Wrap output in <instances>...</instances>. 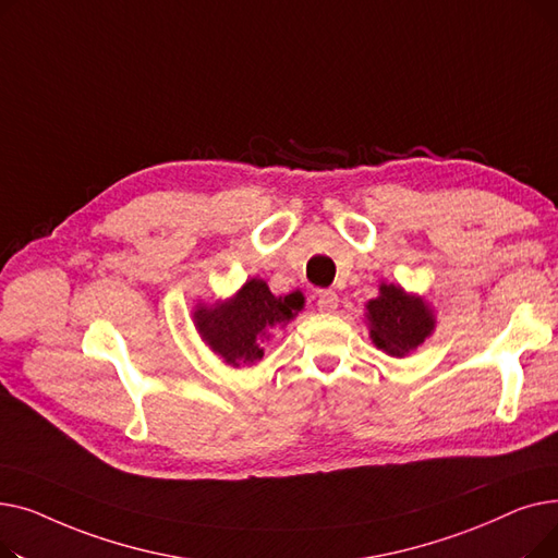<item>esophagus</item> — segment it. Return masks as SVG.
<instances>
[{"label": "esophagus", "instance_id": "obj_1", "mask_svg": "<svg viewBox=\"0 0 558 558\" xmlns=\"http://www.w3.org/2000/svg\"><path fill=\"white\" fill-rule=\"evenodd\" d=\"M316 305L320 312H335L339 307V296L332 289H320L316 294Z\"/></svg>", "mask_w": 558, "mask_h": 558}]
</instances>
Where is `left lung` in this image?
Returning a JSON list of instances; mask_svg holds the SVG:
<instances>
[{"label":"left lung","mask_w":558,"mask_h":558,"mask_svg":"<svg viewBox=\"0 0 558 558\" xmlns=\"http://www.w3.org/2000/svg\"><path fill=\"white\" fill-rule=\"evenodd\" d=\"M373 343L391 357H404L434 332L436 318L423 296L407 294L400 284L383 282L379 296L366 303Z\"/></svg>","instance_id":"obj_1"}]
</instances>
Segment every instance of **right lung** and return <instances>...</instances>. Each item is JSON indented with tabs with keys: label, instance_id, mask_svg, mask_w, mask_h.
<instances>
[{
	"label": "right lung",
	"instance_id": "right-lung-1",
	"mask_svg": "<svg viewBox=\"0 0 558 558\" xmlns=\"http://www.w3.org/2000/svg\"><path fill=\"white\" fill-rule=\"evenodd\" d=\"M303 294L291 291L274 296L269 284L251 278L228 301L215 305H196L194 326L201 339L230 366H251L262 360V341L271 328H284L303 310Z\"/></svg>",
	"mask_w": 558,
	"mask_h": 558
}]
</instances>
